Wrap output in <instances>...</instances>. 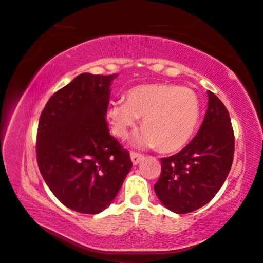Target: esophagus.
Returning <instances> with one entry per match:
<instances>
[{
    "mask_svg": "<svg viewBox=\"0 0 263 263\" xmlns=\"http://www.w3.org/2000/svg\"><path fill=\"white\" fill-rule=\"evenodd\" d=\"M130 158H132L133 163L134 164H137L138 162H140V160H142V158H144V156H142L141 154L135 153V151H132V153H130Z\"/></svg>",
    "mask_w": 263,
    "mask_h": 263,
    "instance_id": "esophagus-1",
    "label": "esophagus"
}]
</instances>
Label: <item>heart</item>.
Segmentation results:
<instances>
[{"mask_svg":"<svg viewBox=\"0 0 263 263\" xmlns=\"http://www.w3.org/2000/svg\"><path fill=\"white\" fill-rule=\"evenodd\" d=\"M200 101L194 91L170 84H140L125 93V102L110 104L107 115L114 133L126 138L141 118L140 145L173 153L192 138L200 119Z\"/></svg>","mask_w":263,"mask_h":263,"instance_id":"heart-1","label":"heart"}]
</instances>
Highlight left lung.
Instances as JSON below:
<instances>
[{
	"label": "left lung",
	"mask_w": 263,
	"mask_h": 263,
	"mask_svg": "<svg viewBox=\"0 0 263 263\" xmlns=\"http://www.w3.org/2000/svg\"><path fill=\"white\" fill-rule=\"evenodd\" d=\"M235 135L226 106L209 91V107L196 136L180 153L161 158L156 194L166 209L186 214L208 204L232 168Z\"/></svg>",
	"instance_id": "left-lung-1"
}]
</instances>
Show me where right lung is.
<instances>
[{
	"instance_id": "obj_1",
	"label": "right lung",
	"mask_w": 263,
	"mask_h": 263,
	"mask_svg": "<svg viewBox=\"0 0 263 263\" xmlns=\"http://www.w3.org/2000/svg\"><path fill=\"white\" fill-rule=\"evenodd\" d=\"M116 77L81 73L51 95L39 118V171L53 195L79 213L106 209L133 165L105 121Z\"/></svg>"
}]
</instances>
